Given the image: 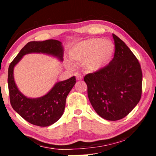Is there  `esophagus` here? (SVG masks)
<instances>
[{
  "instance_id": "34e87169",
  "label": "esophagus",
  "mask_w": 156,
  "mask_h": 156,
  "mask_svg": "<svg viewBox=\"0 0 156 156\" xmlns=\"http://www.w3.org/2000/svg\"><path fill=\"white\" fill-rule=\"evenodd\" d=\"M75 76H76V80H82V79H83L82 76L81 75V74H79V73L76 74H75Z\"/></svg>"
}]
</instances>
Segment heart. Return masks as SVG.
<instances>
[{
	"label": "heart",
	"mask_w": 156,
	"mask_h": 156,
	"mask_svg": "<svg viewBox=\"0 0 156 156\" xmlns=\"http://www.w3.org/2000/svg\"><path fill=\"white\" fill-rule=\"evenodd\" d=\"M114 50V44L110 40L91 38L72 46L69 51V57L74 64H82L86 71L97 72L109 62ZM67 65L73 68L71 63L68 62Z\"/></svg>",
	"instance_id": "heart-1"
}]
</instances>
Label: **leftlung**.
Returning a JSON list of instances; mask_svg holds the SVG:
<instances>
[{"mask_svg": "<svg viewBox=\"0 0 156 156\" xmlns=\"http://www.w3.org/2000/svg\"><path fill=\"white\" fill-rule=\"evenodd\" d=\"M114 57L109 64L84 80L89 101L95 112L108 121L126 116L141 98L143 74L135 55L116 35Z\"/></svg>", "mask_w": 156, "mask_h": 156, "instance_id": "obj_1", "label": "left lung"}]
</instances>
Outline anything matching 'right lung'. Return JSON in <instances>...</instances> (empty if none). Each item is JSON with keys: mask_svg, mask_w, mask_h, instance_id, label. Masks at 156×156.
<instances>
[{"mask_svg": "<svg viewBox=\"0 0 156 156\" xmlns=\"http://www.w3.org/2000/svg\"><path fill=\"white\" fill-rule=\"evenodd\" d=\"M32 52H41L63 57L62 43L56 40L32 41L23 47L8 68V84L10 102L12 107L27 122L38 126H48L61 118L65 110L68 94L76 83L75 76L57 82L43 97L29 99L22 94L17 88L13 78V68L23 55Z\"/></svg>", "mask_w": 156, "mask_h": 156, "instance_id": "obj_1", "label": "right lung"}]
</instances>
